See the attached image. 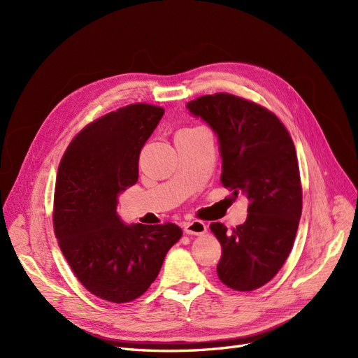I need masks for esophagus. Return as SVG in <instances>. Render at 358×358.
Segmentation results:
<instances>
[{"label": "esophagus", "mask_w": 358, "mask_h": 358, "mask_svg": "<svg viewBox=\"0 0 358 358\" xmlns=\"http://www.w3.org/2000/svg\"><path fill=\"white\" fill-rule=\"evenodd\" d=\"M183 230L187 234H203L208 231V227L203 221H191L183 224Z\"/></svg>", "instance_id": "obj_1"}]
</instances>
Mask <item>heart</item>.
<instances>
[{"label":"heart","mask_w":358,"mask_h":358,"mask_svg":"<svg viewBox=\"0 0 358 358\" xmlns=\"http://www.w3.org/2000/svg\"><path fill=\"white\" fill-rule=\"evenodd\" d=\"M189 129H192V128H189Z\"/></svg>","instance_id":"1"}]
</instances>
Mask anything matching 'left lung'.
I'll use <instances>...</instances> for the list:
<instances>
[{"label":"left lung","mask_w":358,"mask_h":358,"mask_svg":"<svg viewBox=\"0 0 358 358\" xmlns=\"http://www.w3.org/2000/svg\"><path fill=\"white\" fill-rule=\"evenodd\" d=\"M218 134L222 187L248 197V218L227 230L212 222L222 255L216 273L236 291H252L284 266L301 215V182L296 148L285 125L266 107L227 92L188 103Z\"/></svg>","instance_id":"1"}]
</instances>
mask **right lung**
<instances>
[{"label":"right lung","instance_id":"obj_1","mask_svg":"<svg viewBox=\"0 0 358 358\" xmlns=\"http://www.w3.org/2000/svg\"><path fill=\"white\" fill-rule=\"evenodd\" d=\"M164 109L136 103L86 125L64 152L53 196V230L69 266L94 296L136 300L182 236L176 224L125 225L117 194L138 179V157Z\"/></svg>","mask_w":358,"mask_h":358}]
</instances>
